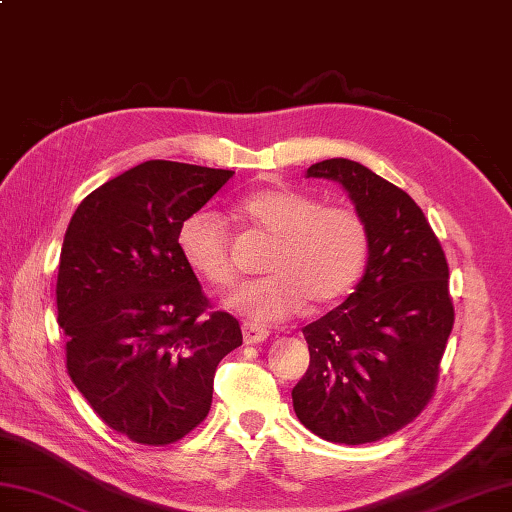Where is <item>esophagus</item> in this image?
Instances as JSON below:
<instances>
[{
    "mask_svg": "<svg viewBox=\"0 0 512 512\" xmlns=\"http://www.w3.org/2000/svg\"><path fill=\"white\" fill-rule=\"evenodd\" d=\"M242 334H244V343L246 345L264 343L268 339V330L259 328V325H253V323H244L242 325Z\"/></svg>",
    "mask_w": 512,
    "mask_h": 512,
    "instance_id": "34e87169",
    "label": "esophagus"
}]
</instances>
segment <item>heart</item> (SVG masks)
<instances>
[{"label": "heart", "instance_id": "obj_1", "mask_svg": "<svg viewBox=\"0 0 512 512\" xmlns=\"http://www.w3.org/2000/svg\"><path fill=\"white\" fill-rule=\"evenodd\" d=\"M242 213L275 237L266 259L268 277L244 281L224 308L253 323H275L299 314L308 301L323 306L352 290L367 259V224L347 206H323L310 195L279 187L248 195ZM178 246L195 273L213 286L233 281L228 231L209 209L191 213L178 228Z\"/></svg>", "mask_w": 512, "mask_h": 512}]
</instances>
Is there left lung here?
<instances>
[{
	"mask_svg": "<svg viewBox=\"0 0 512 512\" xmlns=\"http://www.w3.org/2000/svg\"><path fill=\"white\" fill-rule=\"evenodd\" d=\"M339 182L367 224L365 273L354 292L308 323V372L292 389L301 424L319 438H387L427 407L453 328L449 266L420 206L356 160L312 165Z\"/></svg>",
	"mask_w": 512,
	"mask_h": 512,
	"instance_id": "8db88e82",
	"label": "left lung"
}]
</instances>
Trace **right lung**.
I'll use <instances>...</instances> for the list:
<instances>
[{
  "instance_id": "right-lung-1",
  "label": "right lung",
  "mask_w": 512,
  "mask_h": 512,
  "mask_svg": "<svg viewBox=\"0 0 512 512\" xmlns=\"http://www.w3.org/2000/svg\"><path fill=\"white\" fill-rule=\"evenodd\" d=\"M235 171L147 160L92 191L63 237L57 312L68 374L114 431L171 444L211 409L217 363L242 345L209 301L178 228Z\"/></svg>"
}]
</instances>
